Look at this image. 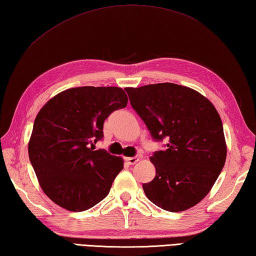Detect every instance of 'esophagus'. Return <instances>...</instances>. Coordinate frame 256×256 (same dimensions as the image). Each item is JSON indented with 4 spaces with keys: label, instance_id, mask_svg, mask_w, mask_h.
Listing matches in <instances>:
<instances>
[{
    "label": "esophagus",
    "instance_id": "34e87169",
    "mask_svg": "<svg viewBox=\"0 0 256 256\" xmlns=\"http://www.w3.org/2000/svg\"><path fill=\"white\" fill-rule=\"evenodd\" d=\"M138 160H140V158H138V156H130V158H125V161H126V162H128V164H130V166L136 164Z\"/></svg>",
    "mask_w": 256,
    "mask_h": 256
}]
</instances>
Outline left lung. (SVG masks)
<instances>
[{
	"mask_svg": "<svg viewBox=\"0 0 256 256\" xmlns=\"http://www.w3.org/2000/svg\"><path fill=\"white\" fill-rule=\"evenodd\" d=\"M132 108L164 151L150 158L156 176L144 184L146 196L164 210L197 205L210 192L225 164L227 146L220 116L207 97L172 82L126 87Z\"/></svg>",
	"mask_w": 256,
	"mask_h": 256,
	"instance_id": "1",
	"label": "left lung"
}]
</instances>
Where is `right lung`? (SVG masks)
I'll return each mask as SVG.
<instances>
[{
  "instance_id": "obj_1",
  "label": "right lung",
  "mask_w": 256,
  "mask_h": 256,
  "mask_svg": "<svg viewBox=\"0 0 256 256\" xmlns=\"http://www.w3.org/2000/svg\"><path fill=\"white\" fill-rule=\"evenodd\" d=\"M128 100L120 87L84 86L59 92L39 110L28 151L41 189L58 206L84 212L108 194L124 161L94 143L104 120Z\"/></svg>"
}]
</instances>
